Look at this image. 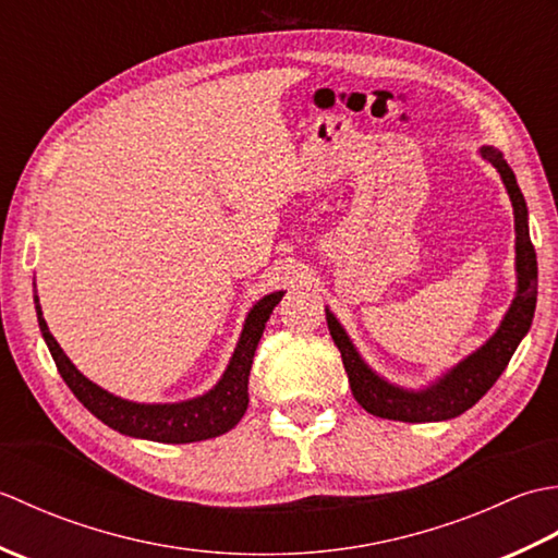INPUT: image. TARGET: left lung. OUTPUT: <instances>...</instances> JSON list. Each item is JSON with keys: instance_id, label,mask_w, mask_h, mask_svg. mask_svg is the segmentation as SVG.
Instances as JSON below:
<instances>
[{"instance_id": "left-lung-1", "label": "left lung", "mask_w": 558, "mask_h": 558, "mask_svg": "<svg viewBox=\"0 0 558 558\" xmlns=\"http://www.w3.org/2000/svg\"><path fill=\"white\" fill-rule=\"evenodd\" d=\"M480 153L484 160H489L494 168L499 170L506 184V192L511 196L513 204L518 272L515 300L511 304V310L506 312L501 326L496 328V333L484 342L477 352H472L470 357L456 364L453 369L446 372L438 381H434L424 390H408L393 386L376 372H372L360 357V352L354 350L345 328H342L338 324V318L326 310L328 330L342 354V364H345L352 396L366 412L376 414V417L396 422H444L458 417V414L475 405V402L496 384V378L504 374L515 348L520 345V340L525 338L532 326V316H535L537 306V254L535 246L530 242L525 198L515 182L513 170L508 168V162L504 160V153L492 146H484Z\"/></svg>"}]
</instances>
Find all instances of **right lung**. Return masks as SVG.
<instances>
[{
	"mask_svg": "<svg viewBox=\"0 0 558 558\" xmlns=\"http://www.w3.org/2000/svg\"><path fill=\"white\" fill-rule=\"evenodd\" d=\"M282 294L286 292L266 294L264 300L254 304V310L246 316L244 330L228 369H225L220 381L208 393L184 402H165V405H146V402L117 398L88 381L52 338L43 318L38 294H35V312H38L43 338L47 348H50L57 369L71 388V393L83 402V408L96 414L100 422L112 426L114 432L126 436L148 438V441L160 444H194L230 432L244 417L248 405V372H252L254 352L260 336H264L266 322L272 310H276V304L282 300Z\"/></svg>",
	"mask_w": 558,
	"mask_h": 558,
	"instance_id": "add662e5",
	"label": "right lung"
}]
</instances>
